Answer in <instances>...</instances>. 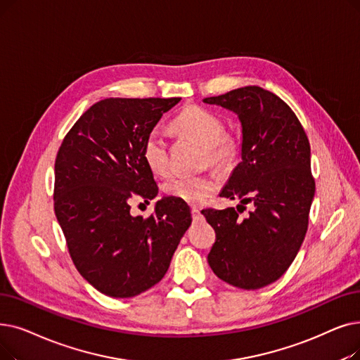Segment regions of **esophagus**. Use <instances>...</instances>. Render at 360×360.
Listing matches in <instances>:
<instances>
[{"instance_id":"34e87169","label":"esophagus","mask_w":360,"mask_h":360,"mask_svg":"<svg viewBox=\"0 0 360 360\" xmlns=\"http://www.w3.org/2000/svg\"><path fill=\"white\" fill-rule=\"evenodd\" d=\"M191 214H193V219H195V221H197V219H200V216H201V214H200V210H198L197 207H193V209H191Z\"/></svg>"}]
</instances>
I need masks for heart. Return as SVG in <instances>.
<instances>
[{"label":"heart","mask_w":360,"mask_h":360,"mask_svg":"<svg viewBox=\"0 0 360 360\" xmlns=\"http://www.w3.org/2000/svg\"><path fill=\"white\" fill-rule=\"evenodd\" d=\"M174 129L205 146L212 163L224 166L237 151V143L225 134V123L216 113L205 107H186L172 122ZM143 159L148 169L158 176H166L170 170L167 143L162 132L151 131L143 144ZM219 188V178L213 174L197 176H178L165 184V194L188 205H201Z\"/></svg>","instance_id":"1"}]
</instances>
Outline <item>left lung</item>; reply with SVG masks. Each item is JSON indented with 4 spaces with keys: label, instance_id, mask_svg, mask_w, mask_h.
Returning <instances> with one entry per match:
<instances>
[{
    "label": "left lung",
    "instance_id": "obj_1",
    "mask_svg": "<svg viewBox=\"0 0 360 360\" xmlns=\"http://www.w3.org/2000/svg\"><path fill=\"white\" fill-rule=\"evenodd\" d=\"M202 101L237 113L243 128L241 162L221 193L241 202L201 210L216 232L207 262L233 287H266L285 274L306 237L315 195L307 135L290 105L260 86ZM247 202L255 209L241 221L236 210Z\"/></svg>",
    "mask_w": 360,
    "mask_h": 360
}]
</instances>
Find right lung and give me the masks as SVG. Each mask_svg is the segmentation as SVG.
Returning a JSON list of instances; mask_svg holds the SVG:
<instances>
[{
    "instance_id": "1",
    "label": "right lung",
    "mask_w": 360,
    "mask_h": 360,
    "mask_svg": "<svg viewBox=\"0 0 360 360\" xmlns=\"http://www.w3.org/2000/svg\"><path fill=\"white\" fill-rule=\"evenodd\" d=\"M174 98H105L76 120L54 166V212L76 269L100 292L128 299L165 276L191 225L185 201L165 197L151 216H132L134 195L159 186L143 159L146 136Z\"/></svg>"
}]
</instances>
